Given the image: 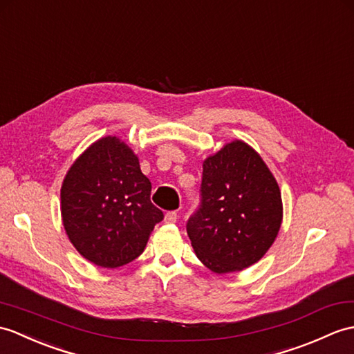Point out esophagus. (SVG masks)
I'll return each instance as SVG.
<instances>
[{"label":"esophagus","mask_w":354,"mask_h":354,"mask_svg":"<svg viewBox=\"0 0 354 354\" xmlns=\"http://www.w3.org/2000/svg\"><path fill=\"white\" fill-rule=\"evenodd\" d=\"M178 220V214H176V211H169L166 216H164V221H166V223H175V221Z\"/></svg>","instance_id":"1"}]
</instances>
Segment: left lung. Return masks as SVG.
Wrapping results in <instances>:
<instances>
[{
  "label": "left lung",
  "instance_id": "1",
  "mask_svg": "<svg viewBox=\"0 0 354 354\" xmlns=\"http://www.w3.org/2000/svg\"><path fill=\"white\" fill-rule=\"evenodd\" d=\"M201 208L187 221L197 258L212 273L241 271L274 243L283 207L277 180L243 140L203 161Z\"/></svg>",
  "mask_w": 354,
  "mask_h": 354
}]
</instances>
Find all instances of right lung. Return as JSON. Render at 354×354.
Instances as JSON below:
<instances>
[{"instance_id": "1", "label": "right lung", "mask_w": 354, "mask_h": 354, "mask_svg": "<svg viewBox=\"0 0 354 354\" xmlns=\"http://www.w3.org/2000/svg\"><path fill=\"white\" fill-rule=\"evenodd\" d=\"M151 180L119 137L106 136L80 155L62 184V220L81 257L118 268L143 253L162 211L151 202Z\"/></svg>"}]
</instances>
